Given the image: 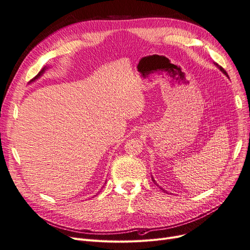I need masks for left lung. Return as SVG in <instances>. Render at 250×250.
<instances>
[{
	"label": "left lung",
	"mask_w": 250,
	"mask_h": 250,
	"mask_svg": "<svg viewBox=\"0 0 250 250\" xmlns=\"http://www.w3.org/2000/svg\"><path fill=\"white\" fill-rule=\"evenodd\" d=\"M215 65H216V66H218V67H219V68H220V70H221V71H222V72H223V73H225V74H226V75H227V77H228V73H227V72H226V70H225V69H224V68H223V67H222V66H219V64H216V63H215ZM151 179H152V181H153V183H154V184H155V185H156V186H157V187H159V186H158V185H157V183H156V181H155V180H154V178H153V177H151ZM159 188H160V187H159ZM160 189H161V190H162V191H165V190H164V189H162V188H160Z\"/></svg>",
	"instance_id": "1"
}]
</instances>
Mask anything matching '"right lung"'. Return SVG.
Returning <instances> with one entry per match:
<instances>
[{
	"instance_id": "1",
	"label": "right lung",
	"mask_w": 250,
	"mask_h": 250,
	"mask_svg": "<svg viewBox=\"0 0 250 250\" xmlns=\"http://www.w3.org/2000/svg\"><path fill=\"white\" fill-rule=\"evenodd\" d=\"M45 70H46V67H44V68H42V70H41V71H40V72H39V73H38V74L36 75V77H35L34 79H32V80H31L30 82H34V81H36L37 79H39V78L41 77V75H42V73H44V72H45Z\"/></svg>"
}]
</instances>
